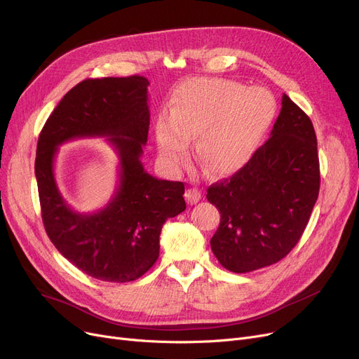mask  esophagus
<instances>
[{
  "label": "esophagus",
  "mask_w": 359,
  "mask_h": 359,
  "mask_svg": "<svg viewBox=\"0 0 359 359\" xmlns=\"http://www.w3.org/2000/svg\"><path fill=\"white\" fill-rule=\"evenodd\" d=\"M185 198L189 204H197L201 198V191L198 189H189L185 191Z\"/></svg>",
  "instance_id": "esophagus-1"
}]
</instances>
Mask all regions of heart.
<instances>
[{"label": "heart", "mask_w": 359, "mask_h": 359, "mask_svg": "<svg viewBox=\"0 0 359 359\" xmlns=\"http://www.w3.org/2000/svg\"><path fill=\"white\" fill-rule=\"evenodd\" d=\"M278 112L270 90L226 79H190L175 89L169 112L155 121L161 162L172 172L196 156L215 175L243 169L264 140Z\"/></svg>", "instance_id": "heart-1"}]
</instances>
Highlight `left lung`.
<instances>
[{"label":"left lung","mask_w":359,"mask_h":359,"mask_svg":"<svg viewBox=\"0 0 359 359\" xmlns=\"http://www.w3.org/2000/svg\"><path fill=\"white\" fill-rule=\"evenodd\" d=\"M320 190L311 119L282 96L270 139L231 178L208 189L220 213L210 240L219 263L233 273L275 264L299 241Z\"/></svg>","instance_id":"left-lung-1"}]
</instances>
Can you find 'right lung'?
I'll use <instances>...</instances> for the list:
<instances>
[{"label":"right lung","mask_w":359,"mask_h":359,"mask_svg":"<svg viewBox=\"0 0 359 359\" xmlns=\"http://www.w3.org/2000/svg\"><path fill=\"white\" fill-rule=\"evenodd\" d=\"M147 86L142 76L83 80L60 100L39 134L35 174L45 231L68 262L97 280L143 276L159 257L166 219L185 210L184 184L151 177L140 161L150 124ZM83 137H107L120 159L116 194L95 214L68 207L53 175L57 146Z\"/></svg>","instance_id":"obj_1"}]
</instances>
